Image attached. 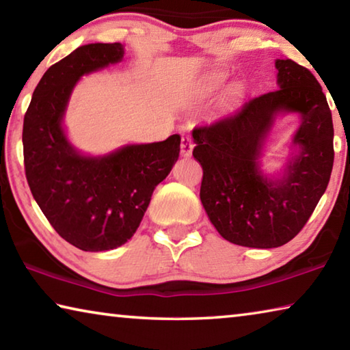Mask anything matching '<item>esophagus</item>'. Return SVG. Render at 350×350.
<instances>
[{
	"instance_id": "esophagus-1",
	"label": "esophagus",
	"mask_w": 350,
	"mask_h": 350,
	"mask_svg": "<svg viewBox=\"0 0 350 350\" xmlns=\"http://www.w3.org/2000/svg\"><path fill=\"white\" fill-rule=\"evenodd\" d=\"M194 148V144L191 137H188V135H183V137L180 139V154L182 156H189L193 151Z\"/></svg>"
}]
</instances>
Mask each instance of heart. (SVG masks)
Here are the masks:
<instances>
[{
	"label": "heart",
	"mask_w": 350,
	"mask_h": 350,
	"mask_svg": "<svg viewBox=\"0 0 350 350\" xmlns=\"http://www.w3.org/2000/svg\"><path fill=\"white\" fill-rule=\"evenodd\" d=\"M224 83H225L224 74H213L208 77V80H206V88H210V90H216V88L222 86Z\"/></svg>",
	"instance_id": "1"
}]
</instances>
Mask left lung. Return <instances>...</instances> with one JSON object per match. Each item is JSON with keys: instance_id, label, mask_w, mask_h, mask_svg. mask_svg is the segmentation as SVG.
Here are the masks:
<instances>
[{"instance_id": "obj_1", "label": "left lung", "mask_w": 350, "mask_h": 350, "mask_svg": "<svg viewBox=\"0 0 350 350\" xmlns=\"http://www.w3.org/2000/svg\"><path fill=\"white\" fill-rule=\"evenodd\" d=\"M275 66L280 90L193 129V156L204 170V208L219 234L242 247L275 248L292 241L312 216L334 167V123L321 85L288 58ZM281 111H296L301 123L286 170L280 180H270L258 159Z\"/></svg>"}]
</instances>
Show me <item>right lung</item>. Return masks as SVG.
I'll return each mask as SVG.
<instances>
[{
    "instance_id": "1",
    "label": "right lung",
    "mask_w": 350,
    "mask_h": 350,
    "mask_svg": "<svg viewBox=\"0 0 350 350\" xmlns=\"http://www.w3.org/2000/svg\"><path fill=\"white\" fill-rule=\"evenodd\" d=\"M120 43L77 47L46 70L35 88L23 123L26 179L33 199L69 244L106 252L133 238L154 188L170 174L180 135L126 145L106 156H83L70 145L63 116L81 75L122 62Z\"/></svg>"
}]
</instances>
